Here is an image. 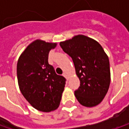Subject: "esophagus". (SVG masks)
Listing matches in <instances>:
<instances>
[{"label":"esophagus","mask_w":129,"mask_h":129,"mask_svg":"<svg viewBox=\"0 0 129 129\" xmlns=\"http://www.w3.org/2000/svg\"><path fill=\"white\" fill-rule=\"evenodd\" d=\"M63 76L65 77V78H66L67 80H68V76H67V73H65V72H64V73H63Z\"/></svg>","instance_id":"34e87169"}]
</instances>
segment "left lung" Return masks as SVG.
I'll use <instances>...</instances> for the list:
<instances>
[{"label": "left lung", "mask_w": 129, "mask_h": 129, "mask_svg": "<svg viewBox=\"0 0 129 129\" xmlns=\"http://www.w3.org/2000/svg\"><path fill=\"white\" fill-rule=\"evenodd\" d=\"M72 57L80 86L75 91L78 102L85 107L100 104L109 89L111 72L108 57L102 46L92 38L77 35L59 43Z\"/></svg>", "instance_id": "obj_1"}]
</instances>
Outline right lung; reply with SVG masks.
Instances as JSON below:
<instances>
[{
	"label": "right lung",
	"mask_w": 129,
	"mask_h": 129,
	"mask_svg": "<svg viewBox=\"0 0 129 129\" xmlns=\"http://www.w3.org/2000/svg\"><path fill=\"white\" fill-rule=\"evenodd\" d=\"M57 45L37 39L28 45L18 59L19 89L31 106L39 111L56 110L64 89L65 78L57 75L48 62L49 51Z\"/></svg>",
	"instance_id": "1"
}]
</instances>
